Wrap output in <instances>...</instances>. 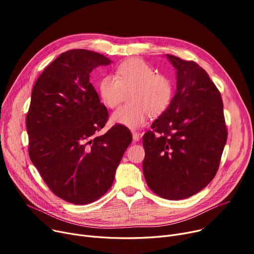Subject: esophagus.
<instances>
[{
    "label": "esophagus",
    "mask_w": 254,
    "mask_h": 254,
    "mask_svg": "<svg viewBox=\"0 0 254 254\" xmlns=\"http://www.w3.org/2000/svg\"><path fill=\"white\" fill-rule=\"evenodd\" d=\"M131 135H132V140H134L135 142L139 141V139H140V137H141L140 132H138V131H134V130L131 131Z\"/></svg>",
    "instance_id": "34e87169"
}]
</instances>
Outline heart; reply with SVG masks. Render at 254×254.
Segmentation results:
<instances>
[{
	"mask_svg": "<svg viewBox=\"0 0 254 254\" xmlns=\"http://www.w3.org/2000/svg\"><path fill=\"white\" fill-rule=\"evenodd\" d=\"M131 89L127 101L111 115V122L130 128L143 126L149 113L158 116L169 107L173 96V84L170 78L155 74L150 64L141 59H128L120 64L116 74L106 75L99 82L102 102L109 108L116 107L125 92Z\"/></svg>",
	"mask_w": 254,
	"mask_h": 254,
	"instance_id": "1",
	"label": "heart"
}]
</instances>
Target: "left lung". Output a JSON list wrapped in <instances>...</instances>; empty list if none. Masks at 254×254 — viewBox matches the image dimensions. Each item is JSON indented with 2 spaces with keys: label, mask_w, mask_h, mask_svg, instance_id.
Listing matches in <instances>:
<instances>
[{
  "label": "left lung",
  "mask_w": 254,
  "mask_h": 254,
  "mask_svg": "<svg viewBox=\"0 0 254 254\" xmlns=\"http://www.w3.org/2000/svg\"><path fill=\"white\" fill-rule=\"evenodd\" d=\"M167 58L176 69V93L143 136V173L154 193L182 199L215 177L228 129L221 95L207 72L192 61Z\"/></svg>",
  "instance_id": "obj_1"
}]
</instances>
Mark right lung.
Listing matches in <instances>:
<instances>
[{"instance_id":"add662e5","label":"right lung","mask_w":254,"mask_h":254,"mask_svg":"<svg viewBox=\"0 0 254 254\" xmlns=\"http://www.w3.org/2000/svg\"><path fill=\"white\" fill-rule=\"evenodd\" d=\"M110 63L86 49L63 52L39 76L32 91L25 120L30 158L49 190L72 204L92 203L110 190L132 140L120 126L98 135L109 114L89 74Z\"/></svg>"}]
</instances>
